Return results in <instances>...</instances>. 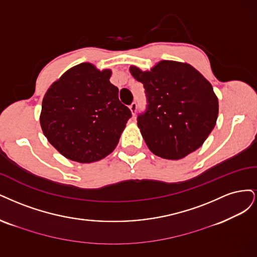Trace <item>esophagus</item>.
I'll use <instances>...</instances> for the list:
<instances>
[{"instance_id": "esophagus-1", "label": "esophagus", "mask_w": 257, "mask_h": 257, "mask_svg": "<svg viewBox=\"0 0 257 257\" xmlns=\"http://www.w3.org/2000/svg\"><path fill=\"white\" fill-rule=\"evenodd\" d=\"M129 109H130V111H131L132 115H136L137 110H138V105H137V103H136V102L132 103V104L129 106Z\"/></svg>"}]
</instances>
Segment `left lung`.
I'll use <instances>...</instances> for the list:
<instances>
[{
	"mask_svg": "<svg viewBox=\"0 0 257 257\" xmlns=\"http://www.w3.org/2000/svg\"><path fill=\"white\" fill-rule=\"evenodd\" d=\"M129 70L145 88L148 104L138 127L150 151L178 160L200 148L219 113L210 82L193 66L176 61H160L151 70L137 66Z\"/></svg>",
	"mask_w": 257,
	"mask_h": 257,
	"instance_id": "1",
	"label": "left lung"
}]
</instances>
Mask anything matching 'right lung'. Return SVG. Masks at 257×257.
Wrapping results in <instances>:
<instances>
[{"label": "right lung", "mask_w": 257, "mask_h": 257, "mask_svg": "<svg viewBox=\"0 0 257 257\" xmlns=\"http://www.w3.org/2000/svg\"><path fill=\"white\" fill-rule=\"evenodd\" d=\"M111 69L81 63L64 72L43 99L40 126L47 140L65 158L90 163L110 155L131 112L110 82Z\"/></svg>", "instance_id": "right-lung-1"}]
</instances>
